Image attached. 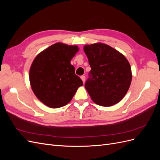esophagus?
Instances as JSON below:
<instances>
[{
	"mask_svg": "<svg viewBox=\"0 0 160 160\" xmlns=\"http://www.w3.org/2000/svg\"><path fill=\"white\" fill-rule=\"evenodd\" d=\"M81 79H82V81H83V83H85V75H81Z\"/></svg>",
	"mask_w": 160,
	"mask_h": 160,
	"instance_id": "34e87169",
	"label": "esophagus"
}]
</instances>
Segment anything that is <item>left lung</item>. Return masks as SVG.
<instances>
[{"label":"left lung","mask_w":160,"mask_h":160,"mask_svg":"<svg viewBox=\"0 0 160 160\" xmlns=\"http://www.w3.org/2000/svg\"><path fill=\"white\" fill-rule=\"evenodd\" d=\"M84 51L91 68L85 83L91 99L104 107L119 103L127 93L132 78L126 58L103 43L85 45Z\"/></svg>","instance_id":"1"}]
</instances>
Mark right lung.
Instances as JSON below:
<instances>
[{
	"instance_id": "1",
	"label": "right lung",
	"mask_w": 160,
	"mask_h": 160,
	"mask_svg": "<svg viewBox=\"0 0 160 160\" xmlns=\"http://www.w3.org/2000/svg\"><path fill=\"white\" fill-rule=\"evenodd\" d=\"M78 50L77 46L58 42L42 51L33 61L29 72L31 88L37 98L48 107L65 106L83 85L71 64Z\"/></svg>"
}]
</instances>
